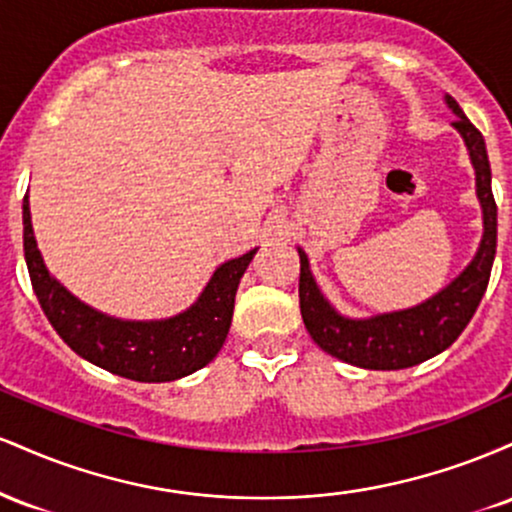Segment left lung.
<instances>
[{
	"label": "left lung",
	"mask_w": 512,
	"mask_h": 512,
	"mask_svg": "<svg viewBox=\"0 0 512 512\" xmlns=\"http://www.w3.org/2000/svg\"><path fill=\"white\" fill-rule=\"evenodd\" d=\"M445 103L457 115L452 127L462 134L467 144L474 173H477V197L484 211V238H481L477 255L455 281L414 308L366 317V320H351L337 313L322 296L310 272L308 255L298 248V255H301L298 296H301L305 330L322 351L351 366L399 370L428 361L460 337L472 315L477 313L481 296L489 286L498 233V207L491 192L489 154H486L481 132L467 120L455 98L445 96Z\"/></svg>",
	"instance_id": "1"
}]
</instances>
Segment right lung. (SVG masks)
Listing matches in <instances>:
<instances>
[{"mask_svg": "<svg viewBox=\"0 0 512 512\" xmlns=\"http://www.w3.org/2000/svg\"><path fill=\"white\" fill-rule=\"evenodd\" d=\"M23 252L40 308L69 349L122 378L168 383L204 368L221 351L231 330L240 276L257 248L223 262L197 303L185 313L151 322L117 320L98 313L50 276L33 236L28 197H23Z\"/></svg>", "mask_w": 512, "mask_h": 512, "instance_id": "1", "label": "right lung"}]
</instances>
